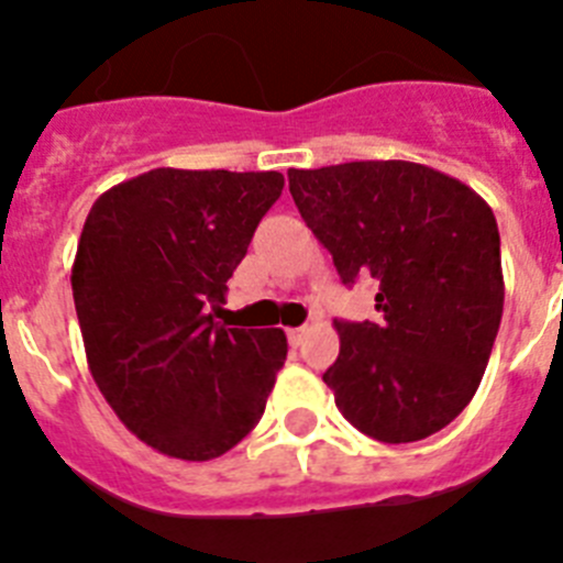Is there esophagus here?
I'll use <instances>...</instances> for the list:
<instances>
[{"instance_id":"1","label":"esophagus","mask_w":563,"mask_h":563,"mask_svg":"<svg viewBox=\"0 0 563 563\" xmlns=\"http://www.w3.org/2000/svg\"><path fill=\"white\" fill-rule=\"evenodd\" d=\"M286 336H288V344H291V347H297V344L306 339V328H288Z\"/></svg>"}]
</instances>
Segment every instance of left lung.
Instances as JSON below:
<instances>
[{"label": "left lung", "mask_w": 563, "mask_h": 563, "mask_svg": "<svg viewBox=\"0 0 563 563\" xmlns=\"http://www.w3.org/2000/svg\"><path fill=\"white\" fill-rule=\"evenodd\" d=\"M291 199L342 283L376 277L382 322H333L322 382L339 412L382 443L449 427L490 358L505 280L490 207L454 176L404 159L288 170Z\"/></svg>", "instance_id": "obj_1"}]
</instances>
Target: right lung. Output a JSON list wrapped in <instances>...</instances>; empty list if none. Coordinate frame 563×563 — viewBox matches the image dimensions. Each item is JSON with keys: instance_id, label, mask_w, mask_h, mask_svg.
I'll return each instance as SVG.
<instances>
[{"instance_id": "1", "label": "right lung", "mask_w": 563, "mask_h": 563, "mask_svg": "<svg viewBox=\"0 0 563 563\" xmlns=\"http://www.w3.org/2000/svg\"><path fill=\"white\" fill-rule=\"evenodd\" d=\"M283 174L154 168L86 216L73 297L86 362L129 432L205 463L255 429L288 353L280 328H224L210 308L244 261Z\"/></svg>"}]
</instances>
